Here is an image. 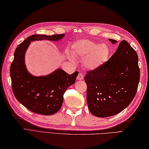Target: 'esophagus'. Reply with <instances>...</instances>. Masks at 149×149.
<instances>
[{
  "label": "esophagus",
  "instance_id": "obj_1",
  "mask_svg": "<svg viewBox=\"0 0 149 149\" xmlns=\"http://www.w3.org/2000/svg\"><path fill=\"white\" fill-rule=\"evenodd\" d=\"M83 78H84V76L81 73H79L77 76V78H76V79H77L78 80H82V79H83Z\"/></svg>",
  "mask_w": 149,
  "mask_h": 149
}]
</instances>
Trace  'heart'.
<instances>
[{"mask_svg": "<svg viewBox=\"0 0 149 149\" xmlns=\"http://www.w3.org/2000/svg\"><path fill=\"white\" fill-rule=\"evenodd\" d=\"M72 53L83 58L84 67L88 70H95L103 65L108 58L110 48L105 44H100L90 39H82L75 42L72 46ZM73 55L68 52L67 56L74 61Z\"/></svg>", "mask_w": 149, "mask_h": 149, "instance_id": "obj_1", "label": "heart"}]
</instances>
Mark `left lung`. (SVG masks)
Segmentation results:
<instances>
[{"mask_svg":"<svg viewBox=\"0 0 149 149\" xmlns=\"http://www.w3.org/2000/svg\"><path fill=\"white\" fill-rule=\"evenodd\" d=\"M114 45L115 40L109 39ZM139 58L126 41L98 69L87 72L86 98L89 110L98 117L119 113L134 98L140 81Z\"/></svg>","mask_w":149,"mask_h":149,"instance_id":"8db88e82","label":"left lung"}]
</instances>
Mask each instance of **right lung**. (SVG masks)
<instances>
[{
	"instance_id": "1",
	"label": "right lung",
	"mask_w": 149,
	"mask_h": 149,
	"mask_svg": "<svg viewBox=\"0 0 149 149\" xmlns=\"http://www.w3.org/2000/svg\"><path fill=\"white\" fill-rule=\"evenodd\" d=\"M65 34L32 35L17 47L10 68L13 93L18 101L34 113L51 115L61 108L63 95L75 83L78 72L69 74L58 68L46 76H35L27 71L25 54L31 42L41 40L58 41Z\"/></svg>"
}]
</instances>
